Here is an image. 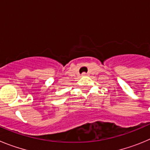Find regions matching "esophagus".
Here are the masks:
<instances>
[{
  "label": "esophagus",
  "mask_w": 150,
  "mask_h": 150,
  "mask_svg": "<svg viewBox=\"0 0 150 150\" xmlns=\"http://www.w3.org/2000/svg\"><path fill=\"white\" fill-rule=\"evenodd\" d=\"M82 76H88V74H87V73H83V74H82Z\"/></svg>",
  "instance_id": "34e87169"
}]
</instances>
